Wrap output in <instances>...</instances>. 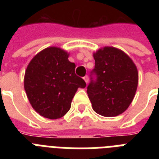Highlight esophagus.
Returning a JSON list of instances; mask_svg holds the SVG:
<instances>
[{"mask_svg": "<svg viewBox=\"0 0 159 159\" xmlns=\"http://www.w3.org/2000/svg\"><path fill=\"white\" fill-rule=\"evenodd\" d=\"M83 79H84V81L86 82V83H88V82H89V79H88V77L87 76H85L84 77H83Z\"/></svg>", "mask_w": 159, "mask_h": 159, "instance_id": "1", "label": "esophagus"}]
</instances>
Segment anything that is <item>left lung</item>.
Listing matches in <instances>:
<instances>
[{"label":"left lung","mask_w":159,"mask_h":159,"mask_svg":"<svg viewBox=\"0 0 159 159\" xmlns=\"http://www.w3.org/2000/svg\"><path fill=\"white\" fill-rule=\"evenodd\" d=\"M97 75L87 87V95L95 112L106 117L120 115L135 95L139 72L128 55L115 47H104L93 53Z\"/></svg>","instance_id":"8db88e82"}]
</instances>
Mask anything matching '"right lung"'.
<instances>
[{
	"instance_id": "right-lung-1",
	"label": "right lung",
	"mask_w": 159,
	"mask_h": 159,
	"mask_svg": "<svg viewBox=\"0 0 159 159\" xmlns=\"http://www.w3.org/2000/svg\"><path fill=\"white\" fill-rule=\"evenodd\" d=\"M69 53L57 47H48L38 53L27 66L24 87L34 111L45 118L55 120L65 116L77 88L86 82L75 74Z\"/></svg>"
}]
</instances>
